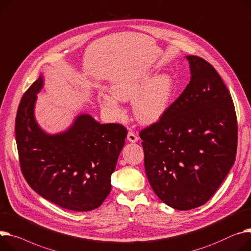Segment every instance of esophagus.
I'll use <instances>...</instances> for the list:
<instances>
[{"instance_id":"obj_1","label":"esophagus","mask_w":251,"mask_h":251,"mask_svg":"<svg viewBox=\"0 0 251 251\" xmlns=\"http://www.w3.org/2000/svg\"><path fill=\"white\" fill-rule=\"evenodd\" d=\"M127 141L130 142V143H137L139 141V138L132 131H128V133H127Z\"/></svg>"}]
</instances>
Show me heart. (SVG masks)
Masks as SVG:
<instances>
[{
	"label": "heart",
	"instance_id": "obj_1",
	"mask_svg": "<svg viewBox=\"0 0 251 251\" xmlns=\"http://www.w3.org/2000/svg\"><path fill=\"white\" fill-rule=\"evenodd\" d=\"M109 90L111 94L99 96V103L105 112L118 119L122 114L120 101L132 100L134 118L143 125H151L168 111L174 98L175 82L167 73L155 75V72L146 71L114 81Z\"/></svg>",
	"mask_w": 251,
	"mask_h": 251
}]
</instances>
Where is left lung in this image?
Masks as SVG:
<instances>
[{"mask_svg":"<svg viewBox=\"0 0 251 251\" xmlns=\"http://www.w3.org/2000/svg\"><path fill=\"white\" fill-rule=\"evenodd\" d=\"M191 79L164 117L140 132L146 174L168 206L190 210L205 204L232 168L237 120L220 75L198 56H186Z\"/></svg>","mask_w":251,"mask_h":251,"instance_id":"obj_1","label":"left lung"}]
</instances>
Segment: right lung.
<instances>
[{"mask_svg": "<svg viewBox=\"0 0 251 251\" xmlns=\"http://www.w3.org/2000/svg\"><path fill=\"white\" fill-rule=\"evenodd\" d=\"M41 74L24 93L15 132L21 170L30 187L46 200L72 211L100 207L111 190L110 177L127 131L119 124L100 125L90 114L77 115L64 131L50 134L35 119Z\"/></svg>", "mask_w": 251, "mask_h": 251, "instance_id": "1", "label": "right lung"}]
</instances>
